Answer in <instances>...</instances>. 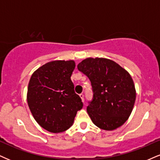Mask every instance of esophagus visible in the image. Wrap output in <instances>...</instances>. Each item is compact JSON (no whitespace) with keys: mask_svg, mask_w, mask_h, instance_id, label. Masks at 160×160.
Returning a JSON list of instances; mask_svg holds the SVG:
<instances>
[{"mask_svg":"<svg viewBox=\"0 0 160 160\" xmlns=\"http://www.w3.org/2000/svg\"><path fill=\"white\" fill-rule=\"evenodd\" d=\"M80 98H81L82 101L84 102V95H83V94H80Z\"/></svg>","mask_w":160,"mask_h":160,"instance_id":"34e87169","label":"esophagus"}]
</instances>
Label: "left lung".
<instances>
[{
	"label": "left lung",
	"instance_id": "8db88e82",
	"mask_svg": "<svg viewBox=\"0 0 160 160\" xmlns=\"http://www.w3.org/2000/svg\"><path fill=\"white\" fill-rule=\"evenodd\" d=\"M90 80L93 98L87 107L92 122L104 130H113L127 122L136 101L130 74L118 63L106 58H86L78 65Z\"/></svg>",
	"mask_w": 160,
	"mask_h": 160
}]
</instances>
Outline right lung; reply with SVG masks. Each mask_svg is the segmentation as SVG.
<instances>
[{
	"label": "right lung",
	"instance_id": "obj_1",
	"mask_svg": "<svg viewBox=\"0 0 160 160\" xmlns=\"http://www.w3.org/2000/svg\"><path fill=\"white\" fill-rule=\"evenodd\" d=\"M74 60H55L42 65L29 81L27 100L36 122L51 132L65 131L73 125L82 102L71 80Z\"/></svg>",
	"mask_w": 160,
	"mask_h": 160
}]
</instances>
